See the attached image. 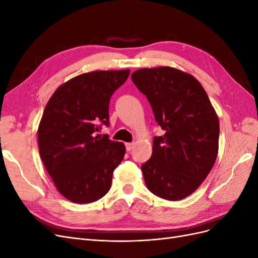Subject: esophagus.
<instances>
[{
  "label": "esophagus",
  "mask_w": 258,
  "mask_h": 258,
  "mask_svg": "<svg viewBox=\"0 0 258 258\" xmlns=\"http://www.w3.org/2000/svg\"><path fill=\"white\" fill-rule=\"evenodd\" d=\"M132 148H134V143H127L126 144V150H127V152H130Z\"/></svg>",
  "instance_id": "34e87169"
}]
</instances>
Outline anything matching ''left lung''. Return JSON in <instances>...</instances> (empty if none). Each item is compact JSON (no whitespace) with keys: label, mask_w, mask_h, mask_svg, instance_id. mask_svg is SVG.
<instances>
[{"label":"left lung","mask_w":258,"mask_h":258,"mask_svg":"<svg viewBox=\"0 0 258 258\" xmlns=\"http://www.w3.org/2000/svg\"><path fill=\"white\" fill-rule=\"evenodd\" d=\"M146 96L165 135L153 140L152 157L141 169L156 196L181 200L210 173L218 152L220 122L201 84L170 67L140 69L131 75Z\"/></svg>","instance_id":"left-lung-1"}]
</instances>
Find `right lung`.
Wrapping results in <instances>:
<instances>
[{"label": "right lung", "instance_id": "1", "mask_svg": "<svg viewBox=\"0 0 258 258\" xmlns=\"http://www.w3.org/2000/svg\"><path fill=\"white\" fill-rule=\"evenodd\" d=\"M129 73L81 74L58 87L45 106L37 130L41 159L58 191L74 204L102 198L126 153L123 143L98 132L108 126L111 97Z\"/></svg>", "mask_w": 258, "mask_h": 258}]
</instances>
